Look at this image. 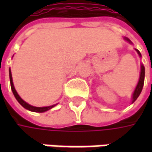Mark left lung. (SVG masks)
<instances>
[{
	"instance_id": "8db88e82",
	"label": "left lung",
	"mask_w": 152,
	"mask_h": 152,
	"mask_svg": "<svg viewBox=\"0 0 152 152\" xmlns=\"http://www.w3.org/2000/svg\"><path fill=\"white\" fill-rule=\"evenodd\" d=\"M125 40H128L129 42H130V40H129L128 38H125ZM137 52L138 53V55L141 57V53L140 52L138 51L137 50ZM144 77H145V67H144L142 65L141 66V73H140V77H139V80H138V83H137V87H136V89L134 90V94H133V102L136 100V99L138 98V96L142 92V87H143V84H144Z\"/></svg>"
}]
</instances>
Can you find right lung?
Wrapping results in <instances>:
<instances>
[{
    "mask_svg": "<svg viewBox=\"0 0 152 152\" xmlns=\"http://www.w3.org/2000/svg\"><path fill=\"white\" fill-rule=\"evenodd\" d=\"M10 86H11V89L13 91V94L15 95V99L18 100V102L21 104L24 108L28 109L29 111H31V112H46L48 110H50L52 107H53L55 105L53 106H50V107H33V106L29 105L28 103H27L26 102H24L23 99L19 97V95L18 94V93L16 92V90L15 89V86H14V84H13V80H12V75H11V72H10Z\"/></svg>",
    "mask_w": 152,
    "mask_h": 152,
    "instance_id": "obj_1",
    "label": "right lung"
}]
</instances>
